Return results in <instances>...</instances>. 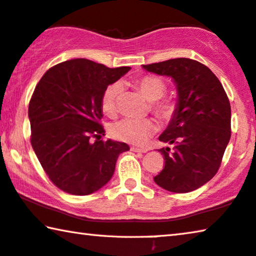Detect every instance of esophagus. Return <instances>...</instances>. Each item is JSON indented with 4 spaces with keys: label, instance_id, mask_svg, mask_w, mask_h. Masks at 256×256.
I'll return each instance as SVG.
<instances>
[{
    "label": "esophagus",
    "instance_id": "34e87169",
    "mask_svg": "<svg viewBox=\"0 0 256 256\" xmlns=\"http://www.w3.org/2000/svg\"><path fill=\"white\" fill-rule=\"evenodd\" d=\"M132 152H147L148 149L146 148H138V147H131Z\"/></svg>",
    "mask_w": 256,
    "mask_h": 256
}]
</instances>
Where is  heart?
I'll return each instance as SVG.
<instances>
[{"label":"heart","mask_w":256,"mask_h":256,"mask_svg":"<svg viewBox=\"0 0 256 256\" xmlns=\"http://www.w3.org/2000/svg\"><path fill=\"white\" fill-rule=\"evenodd\" d=\"M136 86L149 101L150 109L158 120L170 122L178 112V102L172 98L164 96L168 91V85L160 77L156 75H144L136 80ZM123 93V83L116 80L109 84L101 96V107L104 114L115 115L118 109V101ZM155 124L149 118L132 120L123 118L114 123L109 131L117 140L128 144H142L155 132Z\"/></svg>","instance_id":"obj_1"}]
</instances>
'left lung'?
<instances>
[{"instance_id": "obj_1", "label": "left lung", "mask_w": 256, "mask_h": 256, "mask_svg": "<svg viewBox=\"0 0 256 256\" xmlns=\"http://www.w3.org/2000/svg\"><path fill=\"white\" fill-rule=\"evenodd\" d=\"M146 70L171 76L178 88V112L160 141L164 168L154 181L172 192H189L208 182L220 168L231 136L228 96L213 72L196 60L176 58L142 64Z\"/></svg>"}]
</instances>
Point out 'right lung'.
<instances>
[{
    "instance_id": "obj_1",
    "label": "right lung",
    "mask_w": 256,
    "mask_h": 256,
    "mask_svg": "<svg viewBox=\"0 0 256 256\" xmlns=\"http://www.w3.org/2000/svg\"><path fill=\"white\" fill-rule=\"evenodd\" d=\"M128 70L72 59L51 67L36 85L28 107L30 144L48 179L62 192L85 196L99 190L112 179L120 154L130 149L101 140V96Z\"/></svg>"
}]
</instances>
